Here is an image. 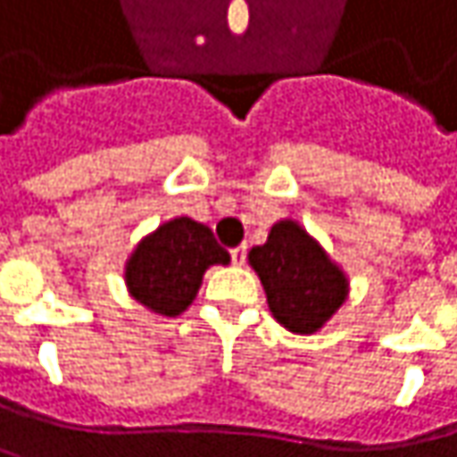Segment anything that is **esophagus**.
<instances>
[{
  "label": "esophagus",
  "mask_w": 457,
  "mask_h": 457,
  "mask_svg": "<svg viewBox=\"0 0 457 457\" xmlns=\"http://www.w3.org/2000/svg\"><path fill=\"white\" fill-rule=\"evenodd\" d=\"M231 260H234V265H245L246 246H237V249H231Z\"/></svg>",
  "instance_id": "obj_1"
}]
</instances>
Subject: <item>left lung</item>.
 <instances>
[{
    "mask_svg": "<svg viewBox=\"0 0 457 457\" xmlns=\"http://www.w3.org/2000/svg\"><path fill=\"white\" fill-rule=\"evenodd\" d=\"M249 265L260 276L268 307L278 322L312 336L348 299V276L294 218L273 223L268 242L249 249Z\"/></svg>",
    "mask_w": 457,
    "mask_h": 457,
    "instance_id": "8db88e82",
    "label": "left lung"
}]
</instances>
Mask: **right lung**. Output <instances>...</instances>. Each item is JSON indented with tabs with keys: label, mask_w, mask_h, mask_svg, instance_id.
Masks as SVG:
<instances>
[{
	"label": "right lung",
	"mask_w": 457,
	"mask_h": 457,
	"mask_svg": "<svg viewBox=\"0 0 457 457\" xmlns=\"http://www.w3.org/2000/svg\"><path fill=\"white\" fill-rule=\"evenodd\" d=\"M228 262V252L215 242L205 223L179 215L137 242L124 262V283L129 296L145 310L177 317L195 302L205 270Z\"/></svg>",
	"instance_id": "right-lung-1"
}]
</instances>
